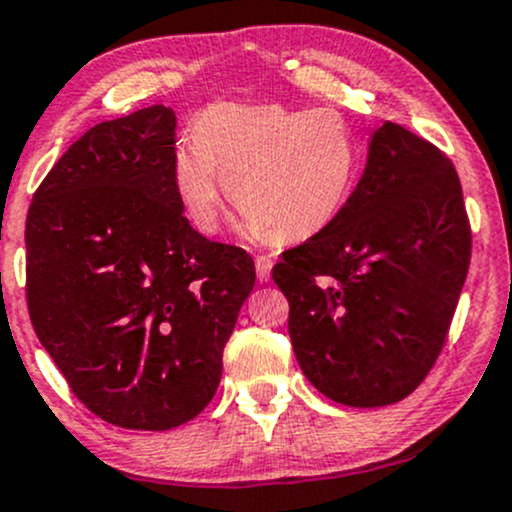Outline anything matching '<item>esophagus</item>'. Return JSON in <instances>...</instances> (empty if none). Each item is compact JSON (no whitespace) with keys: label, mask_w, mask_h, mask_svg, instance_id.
Returning a JSON list of instances; mask_svg holds the SVG:
<instances>
[{"label":"esophagus","mask_w":512,"mask_h":512,"mask_svg":"<svg viewBox=\"0 0 512 512\" xmlns=\"http://www.w3.org/2000/svg\"><path fill=\"white\" fill-rule=\"evenodd\" d=\"M271 268H273L271 256H256V275L261 283H266V280L271 278Z\"/></svg>","instance_id":"1"}]
</instances>
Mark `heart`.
Instances as JSON below:
<instances>
[{"label": "heart", "instance_id": "b5f03b06", "mask_svg": "<svg viewBox=\"0 0 512 512\" xmlns=\"http://www.w3.org/2000/svg\"><path fill=\"white\" fill-rule=\"evenodd\" d=\"M358 174V142L341 113L278 103L210 106L171 162L181 208L200 232L220 227L225 181L244 227L278 241H304L331 227Z\"/></svg>", "mask_w": 512, "mask_h": 512}]
</instances>
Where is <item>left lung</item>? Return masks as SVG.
Wrapping results in <instances>:
<instances>
[{
	"label": "left lung",
	"mask_w": 512,
	"mask_h": 512,
	"mask_svg": "<svg viewBox=\"0 0 512 512\" xmlns=\"http://www.w3.org/2000/svg\"><path fill=\"white\" fill-rule=\"evenodd\" d=\"M469 258L455 166L387 120L346 210L273 266L307 380L355 409L409 396L445 346Z\"/></svg>",
	"instance_id": "8db88e82"
}]
</instances>
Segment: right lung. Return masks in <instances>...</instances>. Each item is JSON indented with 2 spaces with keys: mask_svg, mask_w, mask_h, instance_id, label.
I'll return each mask as SVG.
<instances>
[{
  "mask_svg": "<svg viewBox=\"0 0 512 512\" xmlns=\"http://www.w3.org/2000/svg\"><path fill=\"white\" fill-rule=\"evenodd\" d=\"M176 116L149 106L86 130L26 217L33 331L91 413L169 430L217 392L254 258L188 225L174 191Z\"/></svg>",
  "mask_w": 512,
  "mask_h": 512,
  "instance_id": "obj_1",
  "label": "right lung"
}]
</instances>
